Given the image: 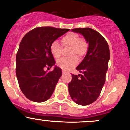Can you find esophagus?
<instances>
[{
	"label": "esophagus",
	"instance_id": "esophagus-1",
	"mask_svg": "<svg viewBox=\"0 0 130 130\" xmlns=\"http://www.w3.org/2000/svg\"><path fill=\"white\" fill-rule=\"evenodd\" d=\"M62 73L63 74H66L67 72H66V71H63H63H62Z\"/></svg>",
	"mask_w": 130,
	"mask_h": 130
}]
</instances>
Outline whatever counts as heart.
Returning a JSON list of instances; mask_svg holds the SVG:
<instances>
[{
  "mask_svg": "<svg viewBox=\"0 0 130 130\" xmlns=\"http://www.w3.org/2000/svg\"><path fill=\"white\" fill-rule=\"evenodd\" d=\"M61 41L63 46H71L70 56H72L59 59L57 61V65L61 69L69 71L78 63V58L74 55H77V56L81 58L86 54L88 49V43L85 39L80 38L78 34L74 32H70L64 36ZM50 51L54 58L58 59L61 56L62 48L57 41H54L51 43Z\"/></svg>",
  "mask_w": 130,
  "mask_h": 130,
  "instance_id": "b5f03b06",
  "label": "heart"
}]
</instances>
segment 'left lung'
I'll return each instance as SVG.
<instances>
[{
  "label": "left lung",
  "instance_id": "1",
  "mask_svg": "<svg viewBox=\"0 0 130 130\" xmlns=\"http://www.w3.org/2000/svg\"><path fill=\"white\" fill-rule=\"evenodd\" d=\"M71 31L82 35L89 46L87 54L76 69L83 74H72V80L68 85L69 92L77 104L87 106L99 98L105 84L109 48L104 37L93 29L74 28Z\"/></svg>",
  "mask_w": 130,
  "mask_h": 130
}]
</instances>
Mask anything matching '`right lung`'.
<instances>
[{
	"mask_svg": "<svg viewBox=\"0 0 130 130\" xmlns=\"http://www.w3.org/2000/svg\"><path fill=\"white\" fill-rule=\"evenodd\" d=\"M68 31L69 29L38 27L28 32L22 39L16 56V76L20 89L31 101L43 102L54 93L62 72L55 65L50 46ZM54 65L52 71H44L45 68Z\"/></svg>",
	"mask_w": 130,
	"mask_h": 130,
	"instance_id": "1",
	"label": "right lung"
}]
</instances>
